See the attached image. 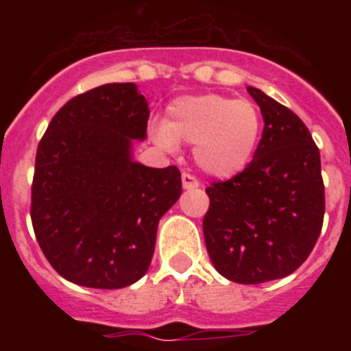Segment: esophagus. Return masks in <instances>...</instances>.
Returning a JSON list of instances; mask_svg holds the SVG:
<instances>
[{"mask_svg": "<svg viewBox=\"0 0 351 351\" xmlns=\"http://www.w3.org/2000/svg\"><path fill=\"white\" fill-rule=\"evenodd\" d=\"M198 186H200V182L197 181L195 176H191V173L188 172H182V188H184V190H195Z\"/></svg>", "mask_w": 351, "mask_h": 351, "instance_id": "1", "label": "esophagus"}]
</instances>
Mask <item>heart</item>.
<instances>
[{"mask_svg":"<svg viewBox=\"0 0 351 351\" xmlns=\"http://www.w3.org/2000/svg\"><path fill=\"white\" fill-rule=\"evenodd\" d=\"M262 130V114L253 101L221 95L181 96L167 107L165 121L154 126L153 138L169 151L178 144H195L198 169L226 179L250 165Z\"/></svg>","mask_w":351,"mask_h":351,"instance_id":"b5f03b06","label":"heart"}]
</instances>
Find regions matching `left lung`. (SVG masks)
Instances as JSON below:
<instances>
[{
  "mask_svg": "<svg viewBox=\"0 0 351 351\" xmlns=\"http://www.w3.org/2000/svg\"><path fill=\"white\" fill-rule=\"evenodd\" d=\"M263 116L250 165L206 190L204 237L214 269L226 280H281L306 262L320 237L325 188L320 151L297 114L247 88Z\"/></svg>",
  "mask_w": 351,
  "mask_h": 351,
  "instance_id": "left-lung-1",
  "label": "left lung"
}]
</instances>
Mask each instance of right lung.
<instances>
[{
  "mask_svg": "<svg viewBox=\"0 0 351 351\" xmlns=\"http://www.w3.org/2000/svg\"><path fill=\"white\" fill-rule=\"evenodd\" d=\"M147 119L135 84H105L66 101L40 141L31 221L45 258L71 283L125 288L151 265L158 223L182 186L178 167L133 161Z\"/></svg>",
  "mask_w": 351,
  "mask_h": 351,
  "instance_id": "add662e5",
  "label": "right lung"
}]
</instances>
